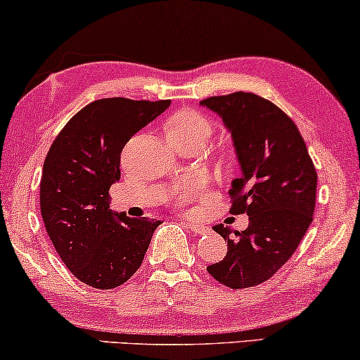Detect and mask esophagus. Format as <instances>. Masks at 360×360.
Returning a JSON list of instances; mask_svg holds the SVG:
<instances>
[{"label": "esophagus", "mask_w": 360, "mask_h": 360, "mask_svg": "<svg viewBox=\"0 0 360 360\" xmlns=\"http://www.w3.org/2000/svg\"><path fill=\"white\" fill-rule=\"evenodd\" d=\"M185 224L188 226V228H190L191 231H193L195 234H206V233H210V228H206L205 224L195 223V221H186Z\"/></svg>", "instance_id": "obj_1"}]
</instances>
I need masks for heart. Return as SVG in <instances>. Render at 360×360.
<instances>
[{"mask_svg":"<svg viewBox=\"0 0 360 360\" xmlns=\"http://www.w3.org/2000/svg\"><path fill=\"white\" fill-rule=\"evenodd\" d=\"M210 121L198 111L181 110L170 117L165 126L167 136H203L210 134ZM200 180H186L172 191V201L184 205L186 201L196 198L200 193Z\"/></svg>","mask_w":360,"mask_h":360,"instance_id":"heart-1","label":"heart"}]
</instances>
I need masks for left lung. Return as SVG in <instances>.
I'll use <instances>...</instances> for the list:
<instances>
[{"label": "left lung", "mask_w": 360, "mask_h": 360, "mask_svg": "<svg viewBox=\"0 0 360 360\" xmlns=\"http://www.w3.org/2000/svg\"><path fill=\"white\" fill-rule=\"evenodd\" d=\"M201 106L231 132L240 176L231 184V213L249 216L244 231L216 224L228 254L206 267L226 287L249 288L269 280L292 257L313 221L318 175L295 122L254 93L211 96Z\"/></svg>", "instance_id": "left-lung-1"}]
</instances>
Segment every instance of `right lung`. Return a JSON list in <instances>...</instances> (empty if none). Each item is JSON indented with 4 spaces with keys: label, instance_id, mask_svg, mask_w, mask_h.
Returning <instances> with one entry per match:
<instances>
[{
    "label": "right lung",
    "instance_id": "obj_1",
    "mask_svg": "<svg viewBox=\"0 0 360 360\" xmlns=\"http://www.w3.org/2000/svg\"><path fill=\"white\" fill-rule=\"evenodd\" d=\"M170 100L105 98L83 108L52 142L41 179V213L67 269L93 288L127 282L141 267L160 221L110 210L126 142Z\"/></svg>",
    "mask_w": 360,
    "mask_h": 360
}]
</instances>
